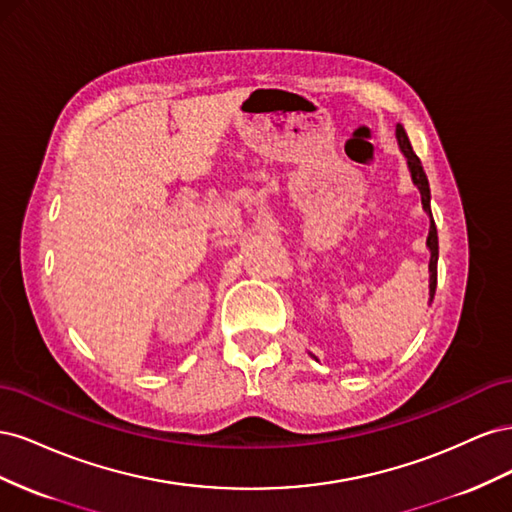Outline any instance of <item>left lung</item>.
Here are the masks:
<instances>
[{"label": "left lung", "instance_id": "1", "mask_svg": "<svg viewBox=\"0 0 512 512\" xmlns=\"http://www.w3.org/2000/svg\"><path fill=\"white\" fill-rule=\"evenodd\" d=\"M395 136H397V145L401 149V153L406 156V162H408V170H410V177H412V183L418 188V192H421V203H423V209L425 213L429 215V235H427V247H429V303L433 301V294H436V284H438V230H436V222H433V215H431V192H429V181H427V175L423 170V164L421 160H418L416 153L412 151V145H410V138L404 130V126L401 123H397L395 128ZM314 356V354H312ZM316 359V356H314Z\"/></svg>", "mask_w": 512, "mask_h": 512}]
</instances>
